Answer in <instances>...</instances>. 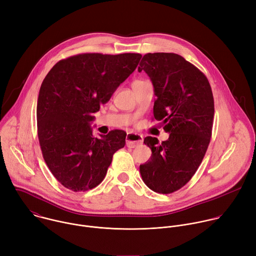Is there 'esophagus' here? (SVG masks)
<instances>
[{
  "instance_id": "obj_1",
  "label": "esophagus",
  "mask_w": 256,
  "mask_h": 256,
  "mask_svg": "<svg viewBox=\"0 0 256 256\" xmlns=\"http://www.w3.org/2000/svg\"><path fill=\"white\" fill-rule=\"evenodd\" d=\"M142 144V136L138 134L128 132L126 136V146L128 148H136Z\"/></svg>"
}]
</instances>
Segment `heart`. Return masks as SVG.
Listing matches in <instances>:
<instances>
[{"label": "heart", "mask_w": 256, "mask_h": 256, "mask_svg": "<svg viewBox=\"0 0 256 256\" xmlns=\"http://www.w3.org/2000/svg\"><path fill=\"white\" fill-rule=\"evenodd\" d=\"M136 82H140V81H136Z\"/></svg>", "instance_id": "obj_1"}]
</instances>
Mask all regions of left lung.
I'll return each instance as SVG.
<instances>
[{"mask_svg": "<svg viewBox=\"0 0 256 256\" xmlns=\"http://www.w3.org/2000/svg\"><path fill=\"white\" fill-rule=\"evenodd\" d=\"M142 70L154 87V118L169 138L161 144L157 138H144L152 156L140 165V172L150 190L167 194L184 186L204 157L212 136L214 97L206 77L179 54H144L138 70Z\"/></svg>", "mask_w": 256, "mask_h": 256, "instance_id": "obj_1", "label": "left lung"}]
</instances>
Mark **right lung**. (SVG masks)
<instances>
[{
  "label": "right lung",
  "mask_w": 256,
  "mask_h": 256,
  "mask_svg": "<svg viewBox=\"0 0 256 256\" xmlns=\"http://www.w3.org/2000/svg\"><path fill=\"white\" fill-rule=\"evenodd\" d=\"M140 54H82L56 62L38 99V132L44 159L56 180L86 192L104 179L114 154L124 147L120 130L94 138L91 122L100 105L136 70Z\"/></svg>",
  "instance_id": "1"
}]
</instances>
